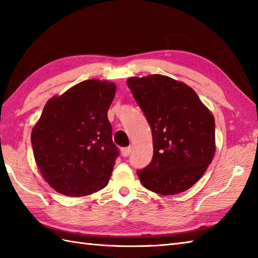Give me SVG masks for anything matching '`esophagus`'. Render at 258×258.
<instances>
[{"instance_id":"1","label":"esophagus","mask_w":258,"mask_h":258,"mask_svg":"<svg viewBox=\"0 0 258 258\" xmlns=\"http://www.w3.org/2000/svg\"><path fill=\"white\" fill-rule=\"evenodd\" d=\"M131 152H132V147H131V146H128V147H123V149L120 150V153H122V155H123L124 157L128 156V155L131 154Z\"/></svg>"}]
</instances>
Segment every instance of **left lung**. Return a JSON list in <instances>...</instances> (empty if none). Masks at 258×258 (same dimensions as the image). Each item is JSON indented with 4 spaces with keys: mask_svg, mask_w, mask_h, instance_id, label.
Here are the masks:
<instances>
[{
    "mask_svg": "<svg viewBox=\"0 0 258 258\" xmlns=\"http://www.w3.org/2000/svg\"><path fill=\"white\" fill-rule=\"evenodd\" d=\"M152 130L153 158L138 172L145 188L175 195L190 188L215 155V119L187 84L165 75L130 78Z\"/></svg>",
    "mask_w": 258,
    "mask_h": 258,
    "instance_id": "8db88e82",
    "label": "left lung"
}]
</instances>
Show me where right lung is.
<instances>
[{"label":"right lung","instance_id":"1","mask_svg":"<svg viewBox=\"0 0 258 258\" xmlns=\"http://www.w3.org/2000/svg\"><path fill=\"white\" fill-rule=\"evenodd\" d=\"M115 93L113 82L93 79L46 102L31 142L43 178L57 193L86 196L107 185L118 155L107 118Z\"/></svg>","mask_w":258,"mask_h":258}]
</instances>
